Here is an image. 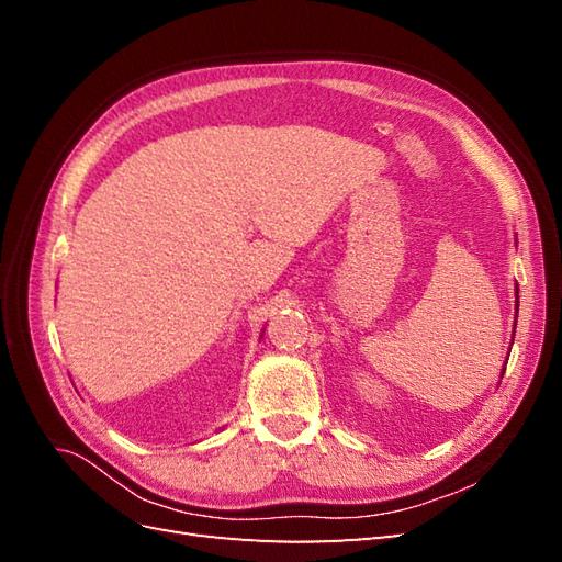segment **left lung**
Here are the masks:
<instances>
[{
	"mask_svg": "<svg viewBox=\"0 0 562 562\" xmlns=\"http://www.w3.org/2000/svg\"><path fill=\"white\" fill-rule=\"evenodd\" d=\"M516 300H518V291H516ZM516 312H518V307H516Z\"/></svg>",
	"mask_w": 562,
	"mask_h": 562,
	"instance_id": "8db88e82",
	"label": "left lung"
}]
</instances>
